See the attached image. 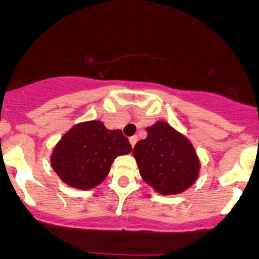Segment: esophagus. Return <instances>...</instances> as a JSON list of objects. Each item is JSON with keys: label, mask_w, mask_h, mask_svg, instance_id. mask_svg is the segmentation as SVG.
Wrapping results in <instances>:
<instances>
[{"label": "esophagus", "mask_w": 259, "mask_h": 259, "mask_svg": "<svg viewBox=\"0 0 259 259\" xmlns=\"http://www.w3.org/2000/svg\"><path fill=\"white\" fill-rule=\"evenodd\" d=\"M137 141H138V138H137V137H132V138H130V144H132V147L135 146Z\"/></svg>", "instance_id": "obj_1"}]
</instances>
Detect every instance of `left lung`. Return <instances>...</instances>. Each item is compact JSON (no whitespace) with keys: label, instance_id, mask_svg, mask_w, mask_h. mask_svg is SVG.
<instances>
[{"label":"left lung","instance_id":"left-lung-1","mask_svg":"<svg viewBox=\"0 0 259 259\" xmlns=\"http://www.w3.org/2000/svg\"><path fill=\"white\" fill-rule=\"evenodd\" d=\"M142 178L162 195L181 193L195 183L200 162L192 144L167 122L147 127L133 150Z\"/></svg>","mask_w":259,"mask_h":259}]
</instances>
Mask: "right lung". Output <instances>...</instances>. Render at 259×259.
<instances>
[{
	"label": "right lung",
	"instance_id": "add662e5",
	"mask_svg": "<svg viewBox=\"0 0 259 259\" xmlns=\"http://www.w3.org/2000/svg\"><path fill=\"white\" fill-rule=\"evenodd\" d=\"M132 152L121 130H108L101 121H89L64 134L51 156V165L64 183L90 190L104 181L113 160Z\"/></svg>",
	"mask_w": 259,
	"mask_h": 259
}]
</instances>
